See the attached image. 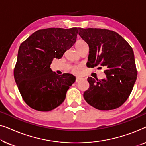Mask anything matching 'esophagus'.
I'll return each mask as SVG.
<instances>
[{
    "label": "esophagus",
    "mask_w": 146,
    "mask_h": 146,
    "mask_svg": "<svg viewBox=\"0 0 146 146\" xmlns=\"http://www.w3.org/2000/svg\"><path fill=\"white\" fill-rule=\"evenodd\" d=\"M82 78H80V77H76V82H79L80 80Z\"/></svg>",
    "instance_id": "34e87169"
}]
</instances>
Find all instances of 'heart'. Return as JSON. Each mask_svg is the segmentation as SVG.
Listing matches in <instances>:
<instances>
[{"instance_id": "heart-1", "label": "heart", "mask_w": 146, "mask_h": 146, "mask_svg": "<svg viewBox=\"0 0 146 146\" xmlns=\"http://www.w3.org/2000/svg\"><path fill=\"white\" fill-rule=\"evenodd\" d=\"M85 44H86V43L84 41H83V40H78V41H77L76 43V44H75L76 49L77 50L78 48L81 47L82 46L85 45ZM79 70H80V67L79 66H76L73 67L72 72H73L74 73H75V74H78Z\"/></svg>"}]
</instances>
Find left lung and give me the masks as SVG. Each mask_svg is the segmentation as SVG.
Returning <instances> with one entry per match:
<instances>
[{
  "instance_id": "left-lung-1",
  "label": "left lung",
  "mask_w": 146,
  "mask_h": 146,
  "mask_svg": "<svg viewBox=\"0 0 146 146\" xmlns=\"http://www.w3.org/2000/svg\"><path fill=\"white\" fill-rule=\"evenodd\" d=\"M78 31L89 46L87 67H105L106 76L100 80L88 78L90 87L84 93L85 100L100 110L117 108L128 98L137 78L132 48L113 31L78 28Z\"/></svg>"
}]
</instances>
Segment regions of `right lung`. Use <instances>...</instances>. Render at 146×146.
<instances>
[{
  "instance_id": "obj_1",
  "label": "right lung",
  "mask_w": 146,
  "mask_h": 146,
  "mask_svg": "<svg viewBox=\"0 0 146 146\" xmlns=\"http://www.w3.org/2000/svg\"><path fill=\"white\" fill-rule=\"evenodd\" d=\"M78 33L76 27L38 30L20 46L14 77L24 101L31 108L48 111L65 100L76 78L70 74L58 75L50 64L74 44Z\"/></svg>"
}]
</instances>
